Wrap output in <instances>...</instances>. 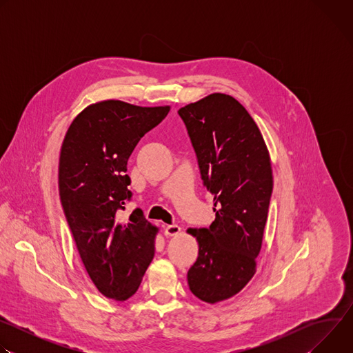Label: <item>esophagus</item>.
<instances>
[{
	"mask_svg": "<svg viewBox=\"0 0 353 353\" xmlns=\"http://www.w3.org/2000/svg\"><path fill=\"white\" fill-rule=\"evenodd\" d=\"M181 232V228L177 225H168L165 226V234L166 236H176Z\"/></svg>",
	"mask_w": 353,
	"mask_h": 353,
	"instance_id": "esophagus-1",
	"label": "esophagus"
}]
</instances>
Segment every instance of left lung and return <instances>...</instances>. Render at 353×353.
<instances>
[{"instance_id": "1", "label": "left lung", "mask_w": 353, "mask_h": 353, "mask_svg": "<svg viewBox=\"0 0 353 353\" xmlns=\"http://www.w3.org/2000/svg\"><path fill=\"white\" fill-rule=\"evenodd\" d=\"M214 194L215 221L188 229L198 259L187 272L190 290L207 303L239 293L256 274L272 194L271 159L248 112L225 93H212L179 110Z\"/></svg>"}]
</instances>
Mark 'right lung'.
I'll return each instance as SVG.
<instances>
[{
	"label": "right lung",
	"mask_w": 353,
	"mask_h": 353,
	"mask_svg": "<svg viewBox=\"0 0 353 353\" xmlns=\"http://www.w3.org/2000/svg\"><path fill=\"white\" fill-rule=\"evenodd\" d=\"M169 110L105 100L82 110L63 141L59 190L64 215L88 275L109 299L131 297L155 256L158 228L139 208L128 219H121V211L132 196L128 158Z\"/></svg>",
	"instance_id": "1"
}]
</instances>
